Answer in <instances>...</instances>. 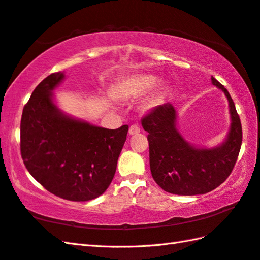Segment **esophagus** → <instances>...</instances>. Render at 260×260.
Here are the masks:
<instances>
[{
    "label": "esophagus",
    "mask_w": 260,
    "mask_h": 260,
    "mask_svg": "<svg viewBox=\"0 0 260 260\" xmlns=\"http://www.w3.org/2000/svg\"><path fill=\"white\" fill-rule=\"evenodd\" d=\"M129 134L131 135H136V134H139L140 132H141V128H140V126L139 125H136V124H133L132 125L131 127H129Z\"/></svg>",
    "instance_id": "34e87169"
}]
</instances>
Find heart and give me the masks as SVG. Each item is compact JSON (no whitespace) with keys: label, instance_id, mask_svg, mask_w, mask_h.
Instances as JSON below:
<instances>
[{"label":"heart","instance_id":"obj_1","mask_svg":"<svg viewBox=\"0 0 260 260\" xmlns=\"http://www.w3.org/2000/svg\"><path fill=\"white\" fill-rule=\"evenodd\" d=\"M156 77L147 74H139L134 75L127 78L123 85H121V90L126 96L129 97H139L143 93L147 92L150 89L155 86Z\"/></svg>","mask_w":260,"mask_h":260}]
</instances>
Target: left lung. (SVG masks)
Instances as JSON below:
<instances>
[{
    "label": "left lung",
    "mask_w": 260,
    "mask_h": 260,
    "mask_svg": "<svg viewBox=\"0 0 260 260\" xmlns=\"http://www.w3.org/2000/svg\"><path fill=\"white\" fill-rule=\"evenodd\" d=\"M211 80L229 101L231 128L221 146L207 150L187 144L176 129V112L171 104L154 107L142 118L148 133L152 176L169 193L197 196L212 191L228 179L238 158L242 142L239 115L228 90L213 77Z\"/></svg>",
    "instance_id": "1"
}]
</instances>
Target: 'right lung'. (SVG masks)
<instances>
[{
    "mask_svg": "<svg viewBox=\"0 0 260 260\" xmlns=\"http://www.w3.org/2000/svg\"><path fill=\"white\" fill-rule=\"evenodd\" d=\"M63 79L53 73L39 84L24 107L20 150L26 170L46 190L69 201H89L107 190L128 125L107 129L59 112L51 90Z\"/></svg>",
    "mask_w": 260,
    "mask_h": 260,
    "instance_id": "add662e5",
    "label": "right lung"
}]
</instances>
